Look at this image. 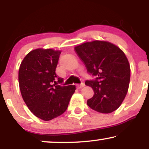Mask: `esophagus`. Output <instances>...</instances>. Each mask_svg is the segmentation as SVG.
I'll use <instances>...</instances> for the list:
<instances>
[{"instance_id": "obj_1", "label": "esophagus", "mask_w": 149, "mask_h": 149, "mask_svg": "<svg viewBox=\"0 0 149 149\" xmlns=\"http://www.w3.org/2000/svg\"><path fill=\"white\" fill-rule=\"evenodd\" d=\"M84 86H85V84L83 83H82L81 84H77L76 85L77 88H78V89H80V88H83V87H84Z\"/></svg>"}]
</instances>
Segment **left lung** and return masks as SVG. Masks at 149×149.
I'll return each instance as SVG.
<instances>
[{
    "label": "left lung",
    "instance_id": "8db88e82",
    "mask_svg": "<svg viewBox=\"0 0 149 149\" xmlns=\"http://www.w3.org/2000/svg\"><path fill=\"white\" fill-rule=\"evenodd\" d=\"M75 51L88 73L96 76L85 83L94 91L87 102L88 107L102 113L116 111L127 95L130 80V66L125 53L113 44L100 40L85 42Z\"/></svg>",
    "mask_w": 149,
    "mask_h": 149
}]
</instances>
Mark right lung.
Instances as JSON below:
<instances>
[{
  "mask_svg": "<svg viewBox=\"0 0 149 149\" xmlns=\"http://www.w3.org/2000/svg\"><path fill=\"white\" fill-rule=\"evenodd\" d=\"M61 51L36 49L24 58L19 70L22 98L38 118L48 121L66 111L76 90L75 85L61 86L55 70Z\"/></svg>",
  "mask_w": 149,
  "mask_h": 149,
  "instance_id": "1",
  "label": "right lung"
}]
</instances>
